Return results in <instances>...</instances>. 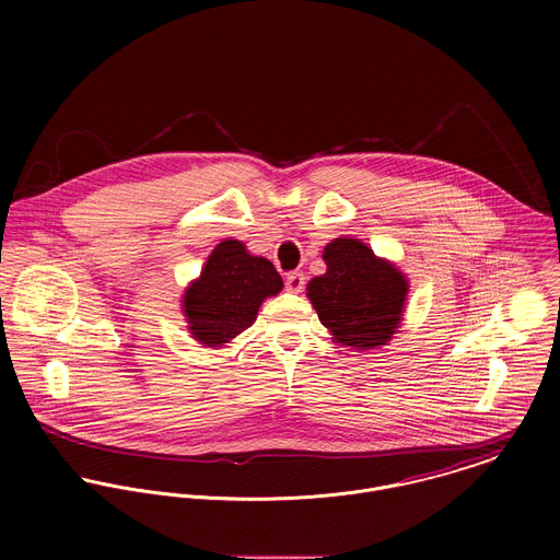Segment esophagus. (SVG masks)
Here are the masks:
<instances>
[{
    "label": "esophagus",
    "mask_w": 560,
    "mask_h": 560,
    "mask_svg": "<svg viewBox=\"0 0 560 560\" xmlns=\"http://www.w3.org/2000/svg\"><path fill=\"white\" fill-rule=\"evenodd\" d=\"M304 284H306V278L304 273H289L287 276V291L289 293H302L304 291Z\"/></svg>",
    "instance_id": "34e87169"
}]
</instances>
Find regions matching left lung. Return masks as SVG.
I'll return each mask as SVG.
<instances>
[{
	"instance_id": "8db88e82",
	"label": "left lung",
	"mask_w": 560,
	"mask_h": 560,
	"mask_svg": "<svg viewBox=\"0 0 560 560\" xmlns=\"http://www.w3.org/2000/svg\"><path fill=\"white\" fill-rule=\"evenodd\" d=\"M325 273L308 282L306 295L331 340L373 351L399 334L409 280L364 241L336 237L323 247Z\"/></svg>"
}]
</instances>
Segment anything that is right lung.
Here are the masks:
<instances>
[{
  "label": "right lung",
  "mask_w": 560,
  "mask_h": 560,
  "mask_svg": "<svg viewBox=\"0 0 560 560\" xmlns=\"http://www.w3.org/2000/svg\"><path fill=\"white\" fill-rule=\"evenodd\" d=\"M282 287L271 260L249 254L243 241L218 243L180 300L191 338L211 349L231 345L256 320L262 302Z\"/></svg>",
  "instance_id": "obj_1"
}]
</instances>
